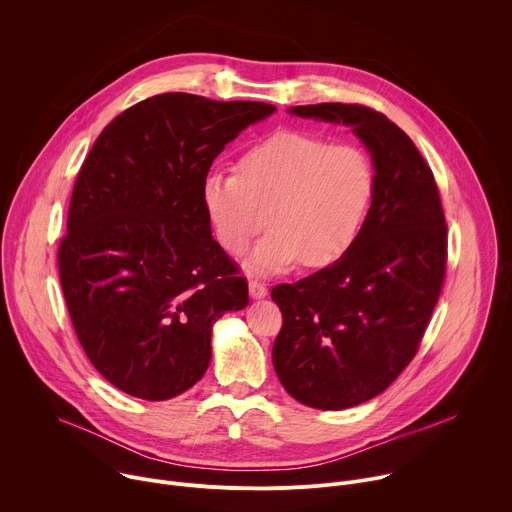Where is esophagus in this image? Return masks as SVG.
<instances>
[{
  "label": "esophagus",
  "instance_id": "34e87169",
  "mask_svg": "<svg viewBox=\"0 0 512 512\" xmlns=\"http://www.w3.org/2000/svg\"><path fill=\"white\" fill-rule=\"evenodd\" d=\"M249 296L253 298V300H263L265 296H267V287L263 285V283H259V281H249Z\"/></svg>",
  "mask_w": 512,
  "mask_h": 512
}]
</instances>
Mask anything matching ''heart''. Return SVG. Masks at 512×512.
I'll return each mask as SVG.
<instances>
[{
    "instance_id": "1",
    "label": "heart",
    "mask_w": 512,
    "mask_h": 512,
    "mask_svg": "<svg viewBox=\"0 0 512 512\" xmlns=\"http://www.w3.org/2000/svg\"><path fill=\"white\" fill-rule=\"evenodd\" d=\"M373 190V164L362 150L287 129L249 145L235 174L210 172L200 198L218 243L235 255L267 221L271 229L245 267L275 275L300 259L306 267L340 259L362 229Z\"/></svg>"
}]
</instances>
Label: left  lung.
Here are the masks:
<instances>
[{"instance_id": "left-lung-1", "label": "left lung", "mask_w": 512, "mask_h": 512, "mask_svg": "<svg viewBox=\"0 0 512 512\" xmlns=\"http://www.w3.org/2000/svg\"><path fill=\"white\" fill-rule=\"evenodd\" d=\"M346 125L371 154L375 190L354 245L314 275L275 285L283 314L273 367L296 401L338 411L381 395L411 362L446 273L448 227L409 135L362 105L291 107Z\"/></svg>"}]
</instances>
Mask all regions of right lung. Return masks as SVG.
Returning a JSON list of instances; mask_svg holds the SVG:
<instances>
[{
    "label": "right lung",
    "instance_id": "right-lung-1",
    "mask_svg": "<svg viewBox=\"0 0 512 512\" xmlns=\"http://www.w3.org/2000/svg\"><path fill=\"white\" fill-rule=\"evenodd\" d=\"M275 113L253 101L164 93L117 115L75 190L58 269L72 326L119 391L166 401L208 369L212 326L249 304L212 239L200 188L243 129Z\"/></svg>",
    "mask_w": 512,
    "mask_h": 512
}]
</instances>
